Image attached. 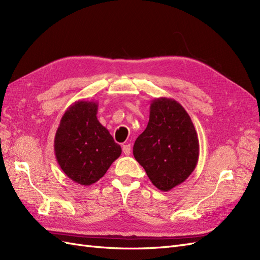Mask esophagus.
<instances>
[{"label": "esophagus", "mask_w": 260, "mask_h": 260, "mask_svg": "<svg viewBox=\"0 0 260 260\" xmlns=\"http://www.w3.org/2000/svg\"><path fill=\"white\" fill-rule=\"evenodd\" d=\"M122 152H123L124 155H130V153H131V146H130V144L122 145Z\"/></svg>", "instance_id": "34e87169"}]
</instances>
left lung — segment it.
<instances>
[{
    "label": "left lung",
    "instance_id": "obj_1",
    "mask_svg": "<svg viewBox=\"0 0 260 260\" xmlns=\"http://www.w3.org/2000/svg\"><path fill=\"white\" fill-rule=\"evenodd\" d=\"M133 155L160 191H170L190 177L199 161L200 143L182 105L167 98L152 101L147 127L136 140Z\"/></svg>",
    "mask_w": 260,
    "mask_h": 260
}]
</instances>
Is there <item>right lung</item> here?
Instances as JSON below:
<instances>
[{"label":"right lung","instance_id":"obj_1","mask_svg":"<svg viewBox=\"0 0 260 260\" xmlns=\"http://www.w3.org/2000/svg\"><path fill=\"white\" fill-rule=\"evenodd\" d=\"M98 102L77 101L62 115L54 139L57 162L76 183L88 186L103 177L121 147L98 120Z\"/></svg>","mask_w":260,"mask_h":260}]
</instances>
